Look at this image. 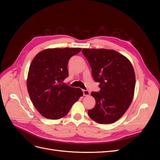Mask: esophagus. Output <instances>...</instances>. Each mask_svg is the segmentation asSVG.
Listing matches in <instances>:
<instances>
[{"label":"esophagus","mask_w":160,"mask_h":160,"mask_svg":"<svg viewBox=\"0 0 160 160\" xmlns=\"http://www.w3.org/2000/svg\"><path fill=\"white\" fill-rule=\"evenodd\" d=\"M83 95L85 96H88L90 95V92L88 90H83Z\"/></svg>","instance_id":"esophagus-1"}]
</instances>
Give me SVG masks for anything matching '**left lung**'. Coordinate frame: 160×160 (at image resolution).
<instances>
[{"label":"left lung","instance_id":"1","mask_svg":"<svg viewBox=\"0 0 160 160\" xmlns=\"http://www.w3.org/2000/svg\"><path fill=\"white\" fill-rule=\"evenodd\" d=\"M82 52L100 88L99 92H91L96 103L88 111L89 117L101 124L114 123L128 110L133 98V66L126 57L114 50L83 49Z\"/></svg>","mask_w":160,"mask_h":160}]
</instances>
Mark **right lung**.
<instances>
[{
    "label": "right lung",
    "instance_id": "right-lung-1",
    "mask_svg": "<svg viewBox=\"0 0 160 160\" xmlns=\"http://www.w3.org/2000/svg\"><path fill=\"white\" fill-rule=\"evenodd\" d=\"M81 50L67 47L47 49L34 57L28 70L27 90L34 106L43 117L50 119L65 117L83 95L81 89L62 82L69 76V60Z\"/></svg>",
    "mask_w": 160,
    "mask_h": 160
}]
</instances>
